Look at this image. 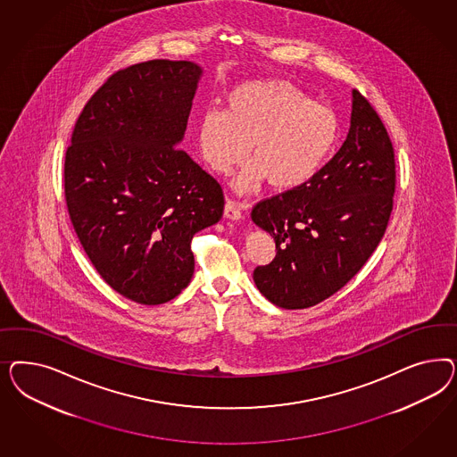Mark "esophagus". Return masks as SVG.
<instances>
[{
	"instance_id": "obj_1",
	"label": "esophagus",
	"mask_w": 457,
	"mask_h": 457,
	"mask_svg": "<svg viewBox=\"0 0 457 457\" xmlns=\"http://www.w3.org/2000/svg\"><path fill=\"white\" fill-rule=\"evenodd\" d=\"M245 209H248V203L228 199V201H226V206H224V216L229 218V220H241Z\"/></svg>"
}]
</instances>
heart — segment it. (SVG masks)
I'll use <instances>...</instances> for the list:
<instances>
[{"mask_svg":"<svg viewBox=\"0 0 457 457\" xmlns=\"http://www.w3.org/2000/svg\"><path fill=\"white\" fill-rule=\"evenodd\" d=\"M337 113L285 80H251L226 96V109H209L197 122V147L211 170L231 174L251 191L263 179L277 189H296L327 164L338 140Z\"/></svg>","mask_w":457,"mask_h":457,"instance_id":"obj_1","label":"heart"}]
</instances>
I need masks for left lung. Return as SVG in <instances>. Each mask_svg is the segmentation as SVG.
Returning <instances> with one entry per match:
<instances>
[{
	"mask_svg": "<svg viewBox=\"0 0 457 457\" xmlns=\"http://www.w3.org/2000/svg\"><path fill=\"white\" fill-rule=\"evenodd\" d=\"M340 151L303 186L260 201L251 218L275 237L277 256L256 266L258 290L285 310L320 303L344 288L387 229L395 154L370 102L353 90Z\"/></svg>",
	"mask_w": 457,
	"mask_h": 457,
	"instance_id": "obj_1",
	"label": "left lung"
}]
</instances>
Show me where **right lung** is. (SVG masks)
Segmentation results:
<instances>
[{
	"label": "right lung",
	"instance_id": "right-lung-1",
	"mask_svg": "<svg viewBox=\"0 0 457 457\" xmlns=\"http://www.w3.org/2000/svg\"><path fill=\"white\" fill-rule=\"evenodd\" d=\"M201 73L187 60L117 70L85 104L65 154L79 241L107 285L140 304L189 285L193 236L221 220L220 182L178 147Z\"/></svg>",
	"mask_w": 457,
	"mask_h": 457
}]
</instances>
